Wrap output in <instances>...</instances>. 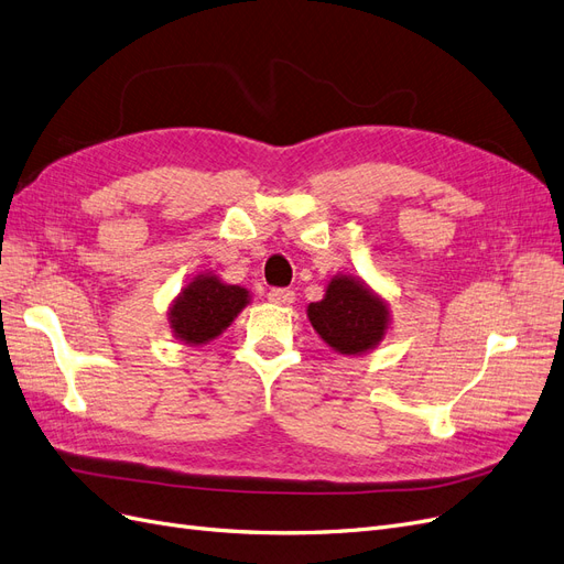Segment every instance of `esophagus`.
I'll return each mask as SVG.
<instances>
[{
    "mask_svg": "<svg viewBox=\"0 0 564 564\" xmlns=\"http://www.w3.org/2000/svg\"><path fill=\"white\" fill-rule=\"evenodd\" d=\"M269 302L271 304H279V306H290L295 302V293L293 290H288V288H274V290H269Z\"/></svg>",
    "mask_w": 564,
    "mask_h": 564,
    "instance_id": "esophagus-1",
    "label": "esophagus"
}]
</instances>
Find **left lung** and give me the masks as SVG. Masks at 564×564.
Returning <instances> with one entry per match:
<instances>
[{
  "label": "left lung",
  "instance_id": "obj_1",
  "mask_svg": "<svg viewBox=\"0 0 564 564\" xmlns=\"http://www.w3.org/2000/svg\"><path fill=\"white\" fill-rule=\"evenodd\" d=\"M318 337L344 356H362L387 337L391 325L389 302L351 274L330 279L321 302L306 306Z\"/></svg>",
  "mask_w": 564,
  "mask_h": 564
}]
</instances>
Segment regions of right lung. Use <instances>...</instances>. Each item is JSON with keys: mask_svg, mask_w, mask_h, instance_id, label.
Instances as JSON below:
<instances>
[{"mask_svg": "<svg viewBox=\"0 0 564 564\" xmlns=\"http://www.w3.org/2000/svg\"><path fill=\"white\" fill-rule=\"evenodd\" d=\"M248 304L246 288L229 285L213 271L198 274L169 306L171 333L187 347H202L223 335Z\"/></svg>", "mask_w": 564, "mask_h": 564, "instance_id": "obj_1", "label": "right lung"}]
</instances>
